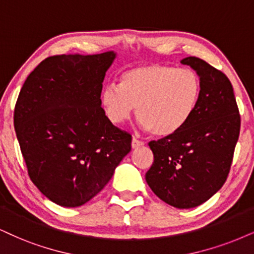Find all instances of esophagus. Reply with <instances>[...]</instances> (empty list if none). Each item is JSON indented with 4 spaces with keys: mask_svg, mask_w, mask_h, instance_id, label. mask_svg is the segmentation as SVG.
<instances>
[{
    "mask_svg": "<svg viewBox=\"0 0 254 254\" xmlns=\"http://www.w3.org/2000/svg\"><path fill=\"white\" fill-rule=\"evenodd\" d=\"M145 145V142L140 141V140H136V139H133L132 140V148H139V147H142Z\"/></svg>",
    "mask_w": 254,
    "mask_h": 254,
    "instance_id": "1",
    "label": "esophagus"
}]
</instances>
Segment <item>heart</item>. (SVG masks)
<instances>
[{
  "label": "heart",
  "instance_id": "1",
  "mask_svg": "<svg viewBox=\"0 0 254 254\" xmlns=\"http://www.w3.org/2000/svg\"><path fill=\"white\" fill-rule=\"evenodd\" d=\"M200 80L190 68L143 64L124 71L117 84L101 92V106L113 125L129 120L136 107L137 119L156 136H171L183 128L195 111Z\"/></svg>",
  "mask_w": 254,
  "mask_h": 254
}]
</instances>
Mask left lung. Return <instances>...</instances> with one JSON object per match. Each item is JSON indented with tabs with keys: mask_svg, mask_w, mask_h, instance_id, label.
Returning <instances> with one entry per match:
<instances>
[{
	"mask_svg": "<svg viewBox=\"0 0 254 254\" xmlns=\"http://www.w3.org/2000/svg\"><path fill=\"white\" fill-rule=\"evenodd\" d=\"M180 62L198 74V105L179 132L148 143L154 162L146 181L162 201L192 208L207 201L226 181L239 137L240 115L226 75L194 56Z\"/></svg>",
	"mask_w": 254,
	"mask_h": 254,
	"instance_id": "8db88e82",
	"label": "left lung"
}]
</instances>
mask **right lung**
Wrapping results in <instances>:
<instances>
[{"mask_svg": "<svg viewBox=\"0 0 254 254\" xmlns=\"http://www.w3.org/2000/svg\"><path fill=\"white\" fill-rule=\"evenodd\" d=\"M117 53L55 55L22 86L14 127L31 181L64 207L89 201L130 152L132 136L101 107L102 82Z\"/></svg>", "mask_w": 254, "mask_h": 254, "instance_id": "right-lung-1", "label": "right lung"}]
</instances>
